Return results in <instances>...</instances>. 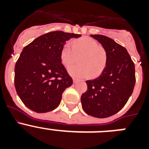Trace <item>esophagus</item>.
Instances as JSON below:
<instances>
[{
  "instance_id": "obj_1",
  "label": "esophagus",
  "mask_w": 149,
  "mask_h": 149,
  "mask_svg": "<svg viewBox=\"0 0 149 149\" xmlns=\"http://www.w3.org/2000/svg\"><path fill=\"white\" fill-rule=\"evenodd\" d=\"M73 82H74V83H77V79L74 78V79H73Z\"/></svg>"
}]
</instances>
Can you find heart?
Here are the masks:
<instances>
[{
    "label": "heart",
    "mask_w": 149,
    "mask_h": 149,
    "mask_svg": "<svg viewBox=\"0 0 149 149\" xmlns=\"http://www.w3.org/2000/svg\"><path fill=\"white\" fill-rule=\"evenodd\" d=\"M82 55L80 60L81 65H74L69 68L68 72L77 78L92 75L98 77L102 74L107 65L106 51L99 47L98 43L92 38L83 37L66 43L62 48L61 60L65 67H69L77 60V56Z\"/></svg>",
    "instance_id": "obj_1"
}]
</instances>
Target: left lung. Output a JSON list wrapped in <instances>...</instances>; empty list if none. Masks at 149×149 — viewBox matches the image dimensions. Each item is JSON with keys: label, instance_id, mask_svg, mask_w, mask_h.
I'll return each instance as SVG.
<instances>
[{"label": "left lung", "instance_id": "left-lung-1", "mask_svg": "<svg viewBox=\"0 0 149 149\" xmlns=\"http://www.w3.org/2000/svg\"><path fill=\"white\" fill-rule=\"evenodd\" d=\"M103 46L107 60L98 78L86 81L87 90L81 95L83 109L97 118H107L123 107L134 90L135 66L126 48L103 35H91Z\"/></svg>", "mask_w": 149, "mask_h": 149}]
</instances>
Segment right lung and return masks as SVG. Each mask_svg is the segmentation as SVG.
<instances>
[{"label":"right lung","mask_w":149,"mask_h":149,"mask_svg":"<svg viewBox=\"0 0 149 149\" xmlns=\"http://www.w3.org/2000/svg\"><path fill=\"white\" fill-rule=\"evenodd\" d=\"M81 34L53 31L24 48L15 66V87L24 105L36 113L56 108L73 81L61 60L65 42Z\"/></svg>","instance_id":"right-lung-1"}]
</instances>
